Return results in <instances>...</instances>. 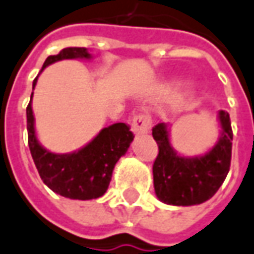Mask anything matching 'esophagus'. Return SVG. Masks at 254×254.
Instances as JSON below:
<instances>
[{"label":"esophagus","instance_id":"obj_1","mask_svg":"<svg viewBox=\"0 0 254 254\" xmlns=\"http://www.w3.org/2000/svg\"><path fill=\"white\" fill-rule=\"evenodd\" d=\"M132 132L135 135H140V133H147L152 127V121L147 114H137L132 119Z\"/></svg>","mask_w":254,"mask_h":254}]
</instances>
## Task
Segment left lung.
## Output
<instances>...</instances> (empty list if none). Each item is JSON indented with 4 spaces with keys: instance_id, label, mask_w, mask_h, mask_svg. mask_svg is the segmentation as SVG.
Instances as JSON below:
<instances>
[{
    "instance_id": "8db88e82",
    "label": "left lung",
    "mask_w": 254,
    "mask_h": 254,
    "mask_svg": "<svg viewBox=\"0 0 254 254\" xmlns=\"http://www.w3.org/2000/svg\"><path fill=\"white\" fill-rule=\"evenodd\" d=\"M221 136L215 146L202 156L186 157L170 143L167 124H157L152 130L159 154L153 164V184L157 198L169 205H198L214 197L226 179L232 157L229 114L218 112Z\"/></svg>"
}]
</instances>
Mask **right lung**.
Masks as SVG:
<instances>
[{"instance_id": "add662e5", "label": "right lung", "mask_w": 254, "mask_h": 254, "mask_svg": "<svg viewBox=\"0 0 254 254\" xmlns=\"http://www.w3.org/2000/svg\"><path fill=\"white\" fill-rule=\"evenodd\" d=\"M66 59H85L91 55L85 48H66L59 55L49 56L43 68ZM38 77L33 80V88ZM32 97L26 108L28 144L32 159L39 171L42 181L53 192L70 199H95L102 197L110 186L114 167L127 153L133 140V133L127 124H114L101 129L90 143L71 153H53L39 143L35 130V117L32 111Z\"/></svg>"}]
</instances>
